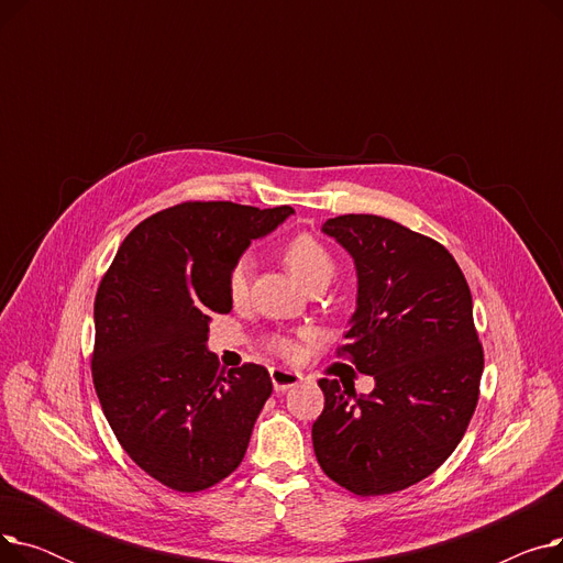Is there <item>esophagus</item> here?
Listing matches in <instances>:
<instances>
[{
	"instance_id": "esophagus-1",
	"label": "esophagus",
	"mask_w": 563,
	"mask_h": 563,
	"mask_svg": "<svg viewBox=\"0 0 563 563\" xmlns=\"http://www.w3.org/2000/svg\"><path fill=\"white\" fill-rule=\"evenodd\" d=\"M299 380H301V374H299V372L283 369V367H274V369H272V383H274L276 393H285V390L294 388Z\"/></svg>"
}]
</instances>
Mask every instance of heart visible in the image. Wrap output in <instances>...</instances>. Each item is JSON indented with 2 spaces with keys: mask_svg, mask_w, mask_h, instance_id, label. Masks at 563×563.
<instances>
[{
  "mask_svg": "<svg viewBox=\"0 0 563 563\" xmlns=\"http://www.w3.org/2000/svg\"><path fill=\"white\" fill-rule=\"evenodd\" d=\"M283 260L287 264V269L297 276V280L303 287H310L317 280H331L335 272L333 255L310 234H297L294 240H289L287 246L283 249ZM249 274H251L249 260H240L234 264V269L230 272V278H228V291L232 301H242L249 294ZM274 346L283 353V356H294V353L299 351L297 340L291 338H276Z\"/></svg>",
  "mask_w": 563,
  "mask_h": 563,
  "instance_id": "1",
  "label": "heart"
}]
</instances>
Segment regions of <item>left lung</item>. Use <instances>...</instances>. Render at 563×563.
<instances>
[{
    "label": "left lung",
    "mask_w": 563,
    "mask_h": 563,
    "mask_svg": "<svg viewBox=\"0 0 563 563\" xmlns=\"http://www.w3.org/2000/svg\"><path fill=\"white\" fill-rule=\"evenodd\" d=\"M353 257L356 312L340 353L374 390L321 378L312 445L327 475L356 495L422 482L461 442L479 399L484 351L452 253L397 221L344 214L321 225Z\"/></svg>",
    "instance_id": "left-lung-1"
}]
</instances>
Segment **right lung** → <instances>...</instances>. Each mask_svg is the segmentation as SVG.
Returning <instances> with one entry per match:
<instances>
[{"label": "right lung", "mask_w": 563, "mask_h": 563, "mask_svg": "<svg viewBox=\"0 0 563 563\" xmlns=\"http://www.w3.org/2000/svg\"><path fill=\"white\" fill-rule=\"evenodd\" d=\"M291 207L183 202L141 221L96 294L93 383L130 459L159 484L205 490L242 463L274 386L262 365L228 374L207 351L212 314L232 310L228 278Z\"/></svg>", "instance_id": "1"}]
</instances>
